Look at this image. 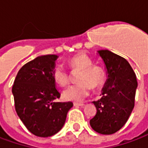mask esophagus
Wrapping results in <instances>:
<instances>
[{"label":"esophagus","mask_w":148,"mask_h":148,"mask_svg":"<svg viewBox=\"0 0 148 148\" xmlns=\"http://www.w3.org/2000/svg\"><path fill=\"white\" fill-rule=\"evenodd\" d=\"M74 106H77V107H83L84 106V103H74Z\"/></svg>","instance_id":"1"}]
</instances>
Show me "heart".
Listing matches in <instances>:
<instances>
[{"mask_svg": "<svg viewBox=\"0 0 148 148\" xmlns=\"http://www.w3.org/2000/svg\"><path fill=\"white\" fill-rule=\"evenodd\" d=\"M67 63L72 70L81 71L77 77V82L80 83L66 88L63 92V98L70 101L82 102L88 96L90 87L96 88L103 82L104 71L100 66L92 64V60L84 53L72 56ZM52 77L60 86H66L70 82L69 74L61 65L56 66Z\"/></svg>", "mask_w": 148, "mask_h": 148, "instance_id": "b5f03b06", "label": "heart"}]
</instances>
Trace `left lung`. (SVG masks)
<instances>
[{
  "label": "left lung",
  "instance_id": "left-lung-1",
  "mask_svg": "<svg viewBox=\"0 0 148 148\" xmlns=\"http://www.w3.org/2000/svg\"><path fill=\"white\" fill-rule=\"evenodd\" d=\"M98 53L104 62L108 78L101 98L93 102L97 112L89 122L96 132L110 135L121 129L132 113L137 81L125 59L109 50H99Z\"/></svg>",
  "mask_w": 148,
  "mask_h": 148
}]
</instances>
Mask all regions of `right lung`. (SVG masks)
Instances as JSON below:
<instances>
[{
    "instance_id": "1",
    "label": "right lung",
    "mask_w": 148,
    "mask_h": 148,
    "mask_svg": "<svg viewBox=\"0 0 148 148\" xmlns=\"http://www.w3.org/2000/svg\"><path fill=\"white\" fill-rule=\"evenodd\" d=\"M58 56L35 58L21 67L14 81L12 94L16 113L34 135L48 137L65 123L72 102H56L60 97L52 72Z\"/></svg>"
}]
</instances>
